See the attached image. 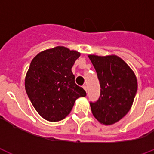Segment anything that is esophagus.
Returning a JSON list of instances; mask_svg holds the SVG:
<instances>
[{"instance_id":"obj_1","label":"esophagus","mask_w":154,"mask_h":154,"mask_svg":"<svg viewBox=\"0 0 154 154\" xmlns=\"http://www.w3.org/2000/svg\"><path fill=\"white\" fill-rule=\"evenodd\" d=\"M83 88L85 89V91H87V86H86V85H83Z\"/></svg>"}]
</instances>
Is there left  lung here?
I'll list each match as a JSON object with an SVG mask.
<instances>
[{
  "label": "left lung",
  "instance_id": "1",
  "mask_svg": "<svg viewBox=\"0 0 154 154\" xmlns=\"http://www.w3.org/2000/svg\"><path fill=\"white\" fill-rule=\"evenodd\" d=\"M99 78L101 92L95 103H90L93 116L99 123L110 125L128 113L138 88L135 73L117 55H89Z\"/></svg>",
  "mask_w": 154,
  "mask_h": 154
}]
</instances>
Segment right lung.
<instances>
[{
	"instance_id": "obj_1",
	"label": "right lung",
	"mask_w": 154,
	"mask_h": 154,
	"mask_svg": "<svg viewBox=\"0 0 154 154\" xmlns=\"http://www.w3.org/2000/svg\"><path fill=\"white\" fill-rule=\"evenodd\" d=\"M81 53L57 46L38 53L32 59L25 88L32 105L44 119L59 121L70 113L76 99L86 92L75 84L71 68Z\"/></svg>"
}]
</instances>
